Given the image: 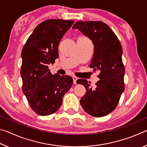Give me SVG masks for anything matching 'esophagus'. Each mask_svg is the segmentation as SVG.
Returning a JSON list of instances; mask_svg holds the SVG:
<instances>
[{
  "mask_svg": "<svg viewBox=\"0 0 147 147\" xmlns=\"http://www.w3.org/2000/svg\"><path fill=\"white\" fill-rule=\"evenodd\" d=\"M73 84H76V80H78V78L76 76H73Z\"/></svg>",
  "mask_w": 147,
  "mask_h": 147,
  "instance_id": "34e87169",
  "label": "esophagus"
}]
</instances>
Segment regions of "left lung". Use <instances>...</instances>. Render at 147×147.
I'll return each mask as SVG.
<instances>
[{"instance_id": "left-lung-1", "label": "left lung", "mask_w": 147, "mask_h": 147, "mask_svg": "<svg viewBox=\"0 0 147 147\" xmlns=\"http://www.w3.org/2000/svg\"><path fill=\"white\" fill-rule=\"evenodd\" d=\"M73 28L78 29L93 42L94 54L89 67L100 73V80L94 89L86 80H77V84H82L86 89L80 102L90 115L105 116L115 109L124 90L121 43L112 30L103 22L78 21Z\"/></svg>"}]
</instances>
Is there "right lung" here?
<instances>
[{
    "mask_svg": "<svg viewBox=\"0 0 147 147\" xmlns=\"http://www.w3.org/2000/svg\"><path fill=\"white\" fill-rule=\"evenodd\" d=\"M74 21L49 19L34 29L22 50L23 92L31 108L42 116L55 113L73 85L69 76L53 75L49 69L58 58V45Z\"/></svg>",
    "mask_w": 147,
    "mask_h": 147,
    "instance_id": "1",
    "label": "right lung"
}]
</instances>
